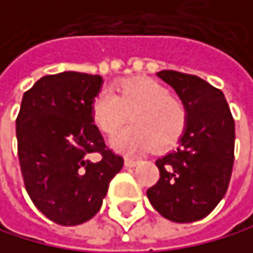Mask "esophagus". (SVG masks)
Returning a JSON list of instances; mask_svg holds the SVG:
<instances>
[{"mask_svg": "<svg viewBox=\"0 0 253 253\" xmlns=\"http://www.w3.org/2000/svg\"><path fill=\"white\" fill-rule=\"evenodd\" d=\"M139 161L136 159H131V158H125V167H134V165H137Z\"/></svg>", "mask_w": 253, "mask_h": 253, "instance_id": "esophagus-1", "label": "esophagus"}]
</instances>
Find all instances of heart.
I'll use <instances>...</instances> for the list:
<instances>
[{"instance_id": "1", "label": "heart", "mask_w": 253, "mask_h": 253, "mask_svg": "<svg viewBox=\"0 0 253 253\" xmlns=\"http://www.w3.org/2000/svg\"><path fill=\"white\" fill-rule=\"evenodd\" d=\"M91 116L106 134L116 131L128 116L133 119V124L111 137L113 148L124 153L174 147L185 133L188 120L184 103L153 79L125 80L117 84L116 94L102 89L91 103Z\"/></svg>"}]
</instances>
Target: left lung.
Segmentation results:
<instances>
[{"label": "left lung", "instance_id": "left-lung-1", "mask_svg": "<svg viewBox=\"0 0 253 253\" xmlns=\"http://www.w3.org/2000/svg\"><path fill=\"white\" fill-rule=\"evenodd\" d=\"M158 76L187 108L181 145L156 161L159 181L147 190L151 206L174 222L203 219L224 198L235 151V122L224 94L192 74L161 71Z\"/></svg>", "mask_w": 253, "mask_h": 253}]
</instances>
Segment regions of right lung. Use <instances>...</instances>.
I'll return each mask as SVG.
<instances>
[{"label":"right lung","instance_id":"obj_1","mask_svg":"<svg viewBox=\"0 0 253 253\" xmlns=\"http://www.w3.org/2000/svg\"><path fill=\"white\" fill-rule=\"evenodd\" d=\"M102 82L100 76L72 71L44 76L24 92L16 117L27 195L60 226L91 219L124 167V158L105 145L91 116Z\"/></svg>","mask_w":253,"mask_h":253}]
</instances>
